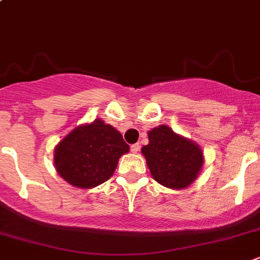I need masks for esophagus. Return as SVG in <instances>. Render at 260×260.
<instances>
[{
  "label": "esophagus",
  "mask_w": 260,
  "mask_h": 260,
  "mask_svg": "<svg viewBox=\"0 0 260 260\" xmlns=\"http://www.w3.org/2000/svg\"><path fill=\"white\" fill-rule=\"evenodd\" d=\"M140 145L138 144H135V145H132V146H131V151L133 152V154H137L138 151H140Z\"/></svg>",
  "instance_id": "esophagus-1"
}]
</instances>
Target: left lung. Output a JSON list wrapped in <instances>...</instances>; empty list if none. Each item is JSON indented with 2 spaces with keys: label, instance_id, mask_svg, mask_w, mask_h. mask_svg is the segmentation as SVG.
I'll use <instances>...</instances> for the list:
<instances>
[{
  "label": "left lung",
  "instance_id": "8db88e82",
  "mask_svg": "<svg viewBox=\"0 0 260 260\" xmlns=\"http://www.w3.org/2000/svg\"><path fill=\"white\" fill-rule=\"evenodd\" d=\"M141 151L155 181L169 188L187 187L203 167L200 147L167 125L150 131L149 145Z\"/></svg>",
  "mask_w": 260,
  "mask_h": 260
}]
</instances>
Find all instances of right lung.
I'll use <instances>...</instances> for the list:
<instances>
[{
	"label": "right lung",
	"instance_id": "obj_1",
	"mask_svg": "<svg viewBox=\"0 0 260 260\" xmlns=\"http://www.w3.org/2000/svg\"><path fill=\"white\" fill-rule=\"evenodd\" d=\"M129 151L122 135L97 119L75 128L55 150V167L62 178L79 188H91L113 176L118 159Z\"/></svg>",
	"mask_w": 260,
	"mask_h": 260
}]
</instances>
